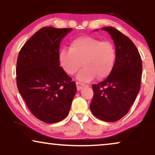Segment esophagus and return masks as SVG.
Masks as SVG:
<instances>
[{
    "mask_svg": "<svg viewBox=\"0 0 155 155\" xmlns=\"http://www.w3.org/2000/svg\"><path fill=\"white\" fill-rule=\"evenodd\" d=\"M76 84H77V88L78 91H80L81 89H82L83 88H84V87L86 86V85L85 84H83V83H81V82H78V81L76 83Z\"/></svg>",
    "mask_w": 155,
    "mask_h": 155,
    "instance_id": "34e87169",
    "label": "esophagus"
}]
</instances>
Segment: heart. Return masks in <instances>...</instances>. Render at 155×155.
Segmentation results:
<instances>
[{
	"instance_id": "1",
	"label": "heart",
	"mask_w": 155,
	"mask_h": 155,
	"mask_svg": "<svg viewBox=\"0 0 155 155\" xmlns=\"http://www.w3.org/2000/svg\"><path fill=\"white\" fill-rule=\"evenodd\" d=\"M116 60V48L109 41H101L91 36H81L71 41L70 49L59 53V62L65 72L73 75L83 66L77 78L90 81L96 77L102 79L112 71Z\"/></svg>"
}]
</instances>
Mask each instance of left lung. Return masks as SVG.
Masks as SVG:
<instances>
[{"label": "left lung", "instance_id": "obj_1", "mask_svg": "<svg viewBox=\"0 0 155 155\" xmlns=\"http://www.w3.org/2000/svg\"><path fill=\"white\" fill-rule=\"evenodd\" d=\"M114 41L116 60L109 77L93 84L91 111L104 121L119 120L127 114L140 89L142 60L129 38L112 27H102Z\"/></svg>", "mask_w": 155, "mask_h": 155}]
</instances>
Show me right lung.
I'll return each mask as SVG.
<instances>
[{
  "label": "right lung",
  "mask_w": 155,
  "mask_h": 155,
  "mask_svg": "<svg viewBox=\"0 0 155 155\" xmlns=\"http://www.w3.org/2000/svg\"><path fill=\"white\" fill-rule=\"evenodd\" d=\"M71 28H41L19 51L17 86L35 117L47 124L57 123L69 114L77 93L76 83L60 66L61 40Z\"/></svg>",
  "instance_id": "obj_1"
}]
</instances>
